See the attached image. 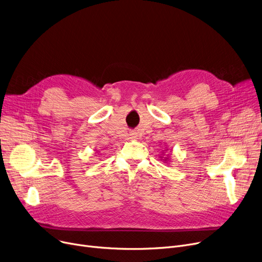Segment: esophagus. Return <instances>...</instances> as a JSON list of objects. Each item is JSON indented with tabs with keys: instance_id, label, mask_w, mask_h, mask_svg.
<instances>
[{
	"instance_id": "1",
	"label": "esophagus",
	"mask_w": 262,
	"mask_h": 262,
	"mask_svg": "<svg viewBox=\"0 0 262 262\" xmlns=\"http://www.w3.org/2000/svg\"><path fill=\"white\" fill-rule=\"evenodd\" d=\"M130 139H138V135H137V133L136 132H133V133H130Z\"/></svg>"
}]
</instances>
